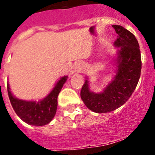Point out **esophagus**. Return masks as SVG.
Segmentation results:
<instances>
[{
    "label": "esophagus",
    "instance_id": "esophagus-1",
    "mask_svg": "<svg viewBox=\"0 0 155 155\" xmlns=\"http://www.w3.org/2000/svg\"><path fill=\"white\" fill-rule=\"evenodd\" d=\"M77 68H78V72H81L82 69H83V66L80 65V64H79L78 67Z\"/></svg>",
    "mask_w": 155,
    "mask_h": 155
}]
</instances>
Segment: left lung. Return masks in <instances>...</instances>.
<instances>
[{
    "label": "left lung",
    "instance_id": "obj_1",
    "mask_svg": "<svg viewBox=\"0 0 155 155\" xmlns=\"http://www.w3.org/2000/svg\"><path fill=\"white\" fill-rule=\"evenodd\" d=\"M113 27L117 34L114 45L120 47L116 60V75L103 92L90 91L87 80L81 91L84 105L97 113H109L124 105L136 88L141 72L140 50L135 35L121 25Z\"/></svg>",
    "mask_w": 155,
    "mask_h": 155
}]
</instances>
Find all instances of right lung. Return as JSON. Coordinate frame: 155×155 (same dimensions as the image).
I'll return each mask as SVG.
<instances>
[{
  "label": "right lung",
  "instance_id": "obj_1",
  "mask_svg": "<svg viewBox=\"0 0 155 155\" xmlns=\"http://www.w3.org/2000/svg\"><path fill=\"white\" fill-rule=\"evenodd\" d=\"M68 77L64 76L57 83L51 92L40 102H27L15 98L8 84V97L16 114L26 124L44 126L53 120L57 113V97Z\"/></svg>",
  "mask_w": 155,
  "mask_h": 155
}]
</instances>
